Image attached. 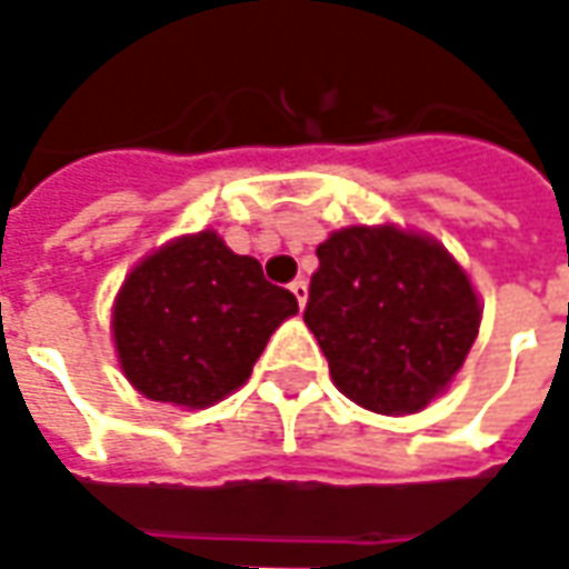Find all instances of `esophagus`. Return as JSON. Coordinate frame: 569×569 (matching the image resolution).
Instances as JSON below:
<instances>
[{"mask_svg": "<svg viewBox=\"0 0 569 569\" xmlns=\"http://www.w3.org/2000/svg\"><path fill=\"white\" fill-rule=\"evenodd\" d=\"M289 289H292V296H296V302H299V305L308 302V283H305L302 277H299V280H292V283H289Z\"/></svg>", "mask_w": 569, "mask_h": 569, "instance_id": "34e87169", "label": "esophagus"}]
</instances>
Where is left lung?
<instances>
[{
    "label": "left lung",
    "mask_w": 569,
    "mask_h": 569,
    "mask_svg": "<svg viewBox=\"0 0 569 569\" xmlns=\"http://www.w3.org/2000/svg\"><path fill=\"white\" fill-rule=\"evenodd\" d=\"M305 323L333 383L371 412L425 409L479 333L469 277L438 242L393 226H352L318 246Z\"/></svg>",
    "instance_id": "obj_1"
}]
</instances>
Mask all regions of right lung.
<instances>
[{
  "label": "right lung",
  "mask_w": 569,
  "mask_h": 569,
  "mask_svg": "<svg viewBox=\"0 0 569 569\" xmlns=\"http://www.w3.org/2000/svg\"><path fill=\"white\" fill-rule=\"evenodd\" d=\"M296 296L264 280L217 232L172 242L131 270L112 333L128 381L148 400L201 409L242 387Z\"/></svg>",
  "instance_id": "right-lung-1"
}]
</instances>
